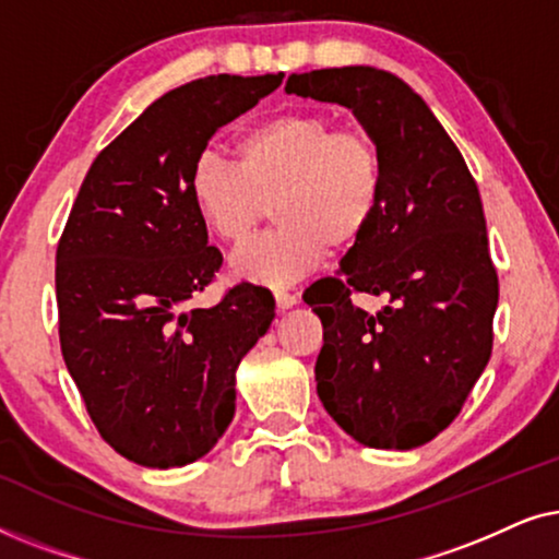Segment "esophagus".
Returning <instances> with one entry per match:
<instances>
[{
  "label": "esophagus",
  "mask_w": 559,
  "mask_h": 559,
  "mask_svg": "<svg viewBox=\"0 0 559 559\" xmlns=\"http://www.w3.org/2000/svg\"><path fill=\"white\" fill-rule=\"evenodd\" d=\"M274 300H277L280 310H289L297 305V295H289L287 289H274Z\"/></svg>",
  "instance_id": "obj_1"
}]
</instances>
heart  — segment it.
<instances>
[{
	"label": "heart",
	"instance_id": "heart-1",
	"mask_svg": "<svg viewBox=\"0 0 559 559\" xmlns=\"http://www.w3.org/2000/svg\"><path fill=\"white\" fill-rule=\"evenodd\" d=\"M384 157L364 129H335L310 111L282 114L236 142V165L203 152L190 198L226 243L247 241L274 205L277 228L231 259L234 277L287 287L369 234L384 201Z\"/></svg>",
	"mask_w": 559,
	"mask_h": 559
}]
</instances>
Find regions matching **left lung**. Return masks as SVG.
<instances>
[{
    "label": "left lung",
    "instance_id": "obj_1",
    "mask_svg": "<svg viewBox=\"0 0 559 559\" xmlns=\"http://www.w3.org/2000/svg\"><path fill=\"white\" fill-rule=\"evenodd\" d=\"M287 94L341 104L377 140L384 201L335 277L302 300L323 323L318 396L366 448L412 450L453 423L491 358L499 277L478 186L423 98L373 66L287 79ZM350 292L386 296L373 317Z\"/></svg>",
    "mask_w": 559,
    "mask_h": 559
}]
</instances>
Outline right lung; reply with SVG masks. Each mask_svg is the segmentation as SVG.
<instances>
[{"label":"right lung","mask_w":559,"mask_h":559,"mask_svg":"<svg viewBox=\"0 0 559 559\" xmlns=\"http://www.w3.org/2000/svg\"><path fill=\"white\" fill-rule=\"evenodd\" d=\"M285 75H205L150 104L94 159L56 257L60 350L102 438L127 461L180 468L231 425L236 369L270 331V289L236 285L186 305L221 251L190 198V173L218 127Z\"/></svg>","instance_id":"right-lung-1"}]
</instances>
